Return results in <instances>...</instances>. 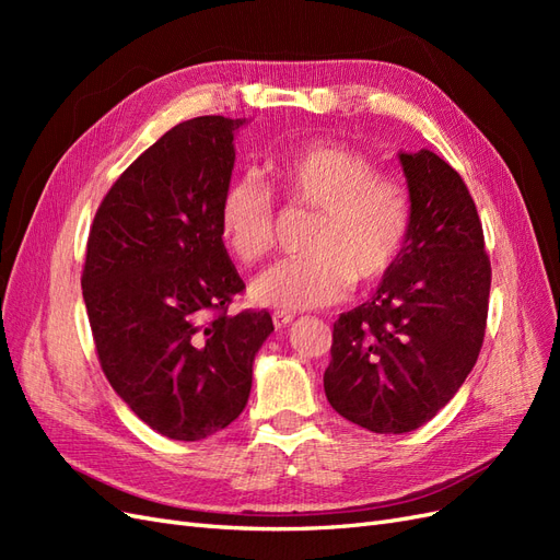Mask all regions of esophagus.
I'll list each match as a JSON object with an SVG mask.
<instances>
[{
  "mask_svg": "<svg viewBox=\"0 0 560 560\" xmlns=\"http://www.w3.org/2000/svg\"><path fill=\"white\" fill-rule=\"evenodd\" d=\"M292 319H294V315H290V313H273V325H276V329H282V327H287V325H292Z\"/></svg>",
  "mask_w": 560,
  "mask_h": 560,
  "instance_id": "obj_1",
  "label": "esophagus"
}]
</instances>
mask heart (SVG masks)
I'll return each mask as SVG.
<instances>
[{
  "label": "heart",
  "instance_id": "1",
  "mask_svg": "<svg viewBox=\"0 0 560 560\" xmlns=\"http://www.w3.org/2000/svg\"><path fill=\"white\" fill-rule=\"evenodd\" d=\"M266 175L287 208L313 210L306 257L282 261L252 284L261 306L313 311L341 301L352 280L371 284L393 268L409 241L413 200L406 186L376 173L362 151L306 142L268 161ZM219 235L243 266L264 261L276 243L273 206L259 182L241 177L219 198Z\"/></svg>",
  "mask_w": 560,
  "mask_h": 560
}]
</instances>
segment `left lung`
<instances>
[{"mask_svg":"<svg viewBox=\"0 0 560 560\" xmlns=\"http://www.w3.org/2000/svg\"><path fill=\"white\" fill-rule=\"evenodd\" d=\"M413 224L376 294L334 322L329 404L354 425L404 434L432 420L477 364L490 259L463 177L434 151H399Z\"/></svg>","mask_w":560,"mask_h":560,"instance_id":"8db88e82","label":"left lung"}]
</instances>
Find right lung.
<instances>
[{"label":"right lung","mask_w":560,"mask_h":560,"mask_svg":"<svg viewBox=\"0 0 560 560\" xmlns=\"http://www.w3.org/2000/svg\"><path fill=\"white\" fill-rule=\"evenodd\" d=\"M245 118L198 116L167 130L95 212L81 290L100 366L132 413L177 442L238 418L268 311L229 315L245 290L219 235V198Z\"/></svg>","instance_id":"1"}]
</instances>
